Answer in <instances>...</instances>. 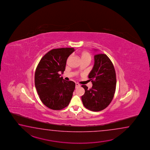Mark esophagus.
I'll return each mask as SVG.
<instances>
[{"label":"esophagus","instance_id":"1","mask_svg":"<svg viewBox=\"0 0 150 150\" xmlns=\"http://www.w3.org/2000/svg\"><path fill=\"white\" fill-rule=\"evenodd\" d=\"M80 85L78 83H76V88L78 87H79Z\"/></svg>","mask_w":150,"mask_h":150}]
</instances>
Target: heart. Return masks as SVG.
<instances>
[{
  "label": "heart",
  "instance_id": "heart-1",
  "mask_svg": "<svg viewBox=\"0 0 150 150\" xmlns=\"http://www.w3.org/2000/svg\"><path fill=\"white\" fill-rule=\"evenodd\" d=\"M81 57L82 60H84V59H91V56L89 54V52H87V51H84L83 52V53L81 54Z\"/></svg>",
  "mask_w": 150,
  "mask_h": 150
}]
</instances>
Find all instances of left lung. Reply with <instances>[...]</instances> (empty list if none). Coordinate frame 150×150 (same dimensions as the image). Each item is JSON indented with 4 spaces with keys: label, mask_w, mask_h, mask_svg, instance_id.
<instances>
[{
    "label": "left lung",
    "mask_w": 150,
    "mask_h": 150,
    "mask_svg": "<svg viewBox=\"0 0 150 150\" xmlns=\"http://www.w3.org/2000/svg\"><path fill=\"white\" fill-rule=\"evenodd\" d=\"M92 87L82 85L85 94L83 105L91 111L99 112L107 108L114 98L116 85V72L112 61L105 54L94 56V64L88 75Z\"/></svg>",
    "instance_id": "left-lung-1"
}]
</instances>
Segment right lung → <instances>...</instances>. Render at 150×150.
<instances>
[{"mask_svg":"<svg viewBox=\"0 0 150 150\" xmlns=\"http://www.w3.org/2000/svg\"><path fill=\"white\" fill-rule=\"evenodd\" d=\"M74 48L52 49L42 58L35 73V85L40 100L49 108L61 110L69 105L75 89V83L61 77L67 58Z\"/></svg>","mask_w":150,"mask_h":150,"instance_id":"add662e5","label":"right lung"}]
</instances>
